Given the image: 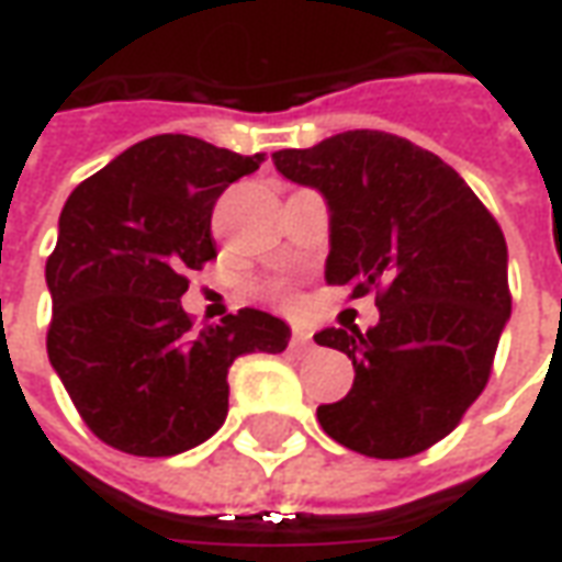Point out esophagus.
I'll return each instance as SVG.
<instances>
[{
    "mask_svg": "<svg viewBox=\"0 0 562 562\" xmlns=\"http://www.w3.org/2000/svg\"><path fill=\"white\" fill-rule=\"evenodd\" d=\"M289 346H292L294 355H306L310 349H313V337H310L306 330H294L292 342H289Z\"/></svg>",
    "mask_w": 562,
    "mask_h": 562,
    "instance_id": "obj_1",
    "label": "esophagus"
}]
</instances>
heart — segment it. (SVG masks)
<instances>
[{"label":"heart","instance_id":"1","mask_svg":"<svg viewBox=\"0 0 562 562\" xmlns=\"http://www.w3.org/2000/svg\"><path fill=\"white\" fill-rule=\"evenodd\" d=\"M261 297H265V301H270L273 306H289L292 304V285L282 280L268 282V285L261 289Z\"/></svg>","mask_w":562,"mask_h":562}]
</instances>
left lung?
Segmentation results:
<instances>
[{
  "mask_svg": "<svg viewBox=\"0 0 562 562\" xmlns=\"http://www.w3.org/2000/svg\"><path fill=\"white\" fill-rule=\"evenodd\" d=\"M273 165L328 198V285L376 292L379 322L325 328L352 358V391L318 406L322 430L379 460L413 458L460 424L491 379L512 313L506 237L451 165L389 132L355 128Z\"/></svg>",
  "mask_w": 562,
  "mask_h": 562,
  "instance_id": "1",
  "label": "left lung"
}]
</instances>
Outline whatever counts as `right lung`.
<instances>
[{
    "label": "right lung",
    "instance_id": "1",
    "mask_svg": "<svg viewBox=\"0 0 562 562\" xmlns=\"http://www.w3.org/2000/svg\"><path fill=\"white\" fill-rule=\"evenodd\" d=\"M265 161L189 135L120 153L68 195L47 258V358L83 424L135 458L201 446L228 415V367L282 352L292 330L261 310L195 328L180 297L216 258L220 195Z\"/></svg>",
    "mask_w": 562,
    "mask_h": 562
}]
</instances>
